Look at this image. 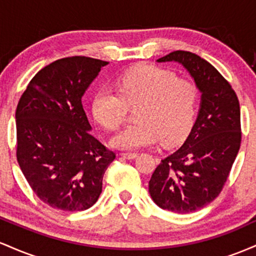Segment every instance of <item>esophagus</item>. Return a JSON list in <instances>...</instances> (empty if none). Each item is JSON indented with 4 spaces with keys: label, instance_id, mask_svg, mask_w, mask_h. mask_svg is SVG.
<instances>
[{
    "label": "esophagus",
    "instance_id": "1",
    "mask_svg": "<svg viewBox=\"0 0 256 256\" xmlns=\"http://www.w3.org/2000/svg\"><path fill=\"white\" fill-rule=\"evenodd\" d=\"M119 155L125 158H128V160H132V158H137V152H120Z\"/></svg>",
    "mask_w": 256,
    "mask_h": 256
}]
</instances>
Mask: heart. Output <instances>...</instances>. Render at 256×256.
Instances as JSON below:
<instances>
[{
	"label": "heart",
	"instance_id": "b5f03b06",
	"mask_svg": "<svg viewBox=\"0 0 256 256\" xmlns=\"http://www.w3.org/2000/svg\"><path fill=\"white\" fill-rule=\"evenodd\" d=\"M118 91L101 88L91 102L94 119L108 131L125 122L130 108H136L134 124L112 140L124 150L156 144L171 146L189 134L198 112V89L192 83L178 79L174 73L156 66L128 70L116 82Z\"/></svg>",
	"mask_w": 256,
	"mask_h": 256
}]
</instances>
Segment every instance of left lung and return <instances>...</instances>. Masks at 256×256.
Returning a JSON list of instances; mask_svg holds the SVG:
<instances>
[{"instance_id": "left-lung-1", "label": "left lung", "mask_w": 256, "mask_h": 256, "mask_svg": "<svg viewBox=\"0 0 256 256\" xmlns=\"http://www.w3.org/2000/svg\"><path fill=\"white\" fill-rule=\"evenodd\" d=\"M182 64L201 91L198 119L184 144L162 158L149 180L162 210L192 213L218 198L238 154L242 132L236 92L216 67L194 52L176 50L158 62Z\"/></svg>"}]
</instances>
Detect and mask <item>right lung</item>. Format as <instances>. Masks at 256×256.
<instances>
[{
	"mask_svg": "<svg viewBox=\"0 0 256 256\" xmlns=\"http://www.w3.org/2000/svg\"><path fill=\"white\" fill-rule=\"evenodd\" d=\"M107 61L70 56L31 79L18 104L16 160L31 189L55 210H85L102 192L116 152L90 134L82 104Z\"/></svg>",
	"mask_w": 256,
	"mask_h": 256,
	"instance_id": "obj_1",
	"label": "right lung"
}]
</instances>
